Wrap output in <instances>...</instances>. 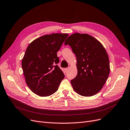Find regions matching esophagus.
<instances>
[{
  "label": "esophagus",
  "instance_id": "obj_1",
  "mask_svg": "<svg viewBox=\"0 0 130 130\" xmlns=\"http://www.w3.org/2000/svg\"><path fill=\"white\" fill-rule=\"evenodd\" d=\"M65 70H66V71H68V70H69V68H66L65 69Z\"/></svg>",
  "mask_w": 130,
  "mask_h": 130
}]
</instances>
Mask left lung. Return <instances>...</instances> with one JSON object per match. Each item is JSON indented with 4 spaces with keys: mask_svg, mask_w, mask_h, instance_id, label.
<instances>
[{
    "mask_svg": "<svg viewBox=\"0 0 130 130\" xmlns=\"http://www.w3.org/2000/svg\"><path fill=\"white\" fill-rule=\"evenodd\" d=\"M69 45L77 58V75L71 80L74 91L84 96H91L99 92L110 72L107 52L102 44L92 36L75 33L67 38Z\"/></svg>",
    "mask_w": 130,
    "mask_h": 130,
    "instance_id": "8db88e82",
    "label": "left lung"
}]
</instances>
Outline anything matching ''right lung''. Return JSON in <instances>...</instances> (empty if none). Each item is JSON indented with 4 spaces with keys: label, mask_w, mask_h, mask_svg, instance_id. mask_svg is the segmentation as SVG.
I'll return each instance as SVG.
<instances>
[{
    "label": "right lung",
    "mask_w": 130,
    "mask_h": 130,
    "mask_svg": "<svg viewBox=\"0 0 130 130\" xmlns=\"http://www.w3.org/2000/svg\"><path fill=\"white\" fill-rule=\"evenodd\" d=\"M68 34L46 35L36 39L26 50L22 60L24 76L29 89L40 96L57 91L64 75L57 63V52Z\"/></svg>",
    "instance_id": "right-lung-1"
}]
</instances>
